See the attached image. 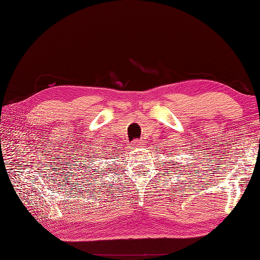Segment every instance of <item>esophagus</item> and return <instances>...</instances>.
<instances>
[{
	"label": "esophagus",
	"instance_id": "34e87169",
	"mask_svg": "<svg viewBox=\"0 0 260 260\" xmlns=\"http://www.w3.org/2000/svg\"><path fill=\"white\" fill-rule=\"evenodd\" d=\"M132 144H133L134 147H142L143 145H144V142L141 140H134L133 142H132Z\"/></svg>",
	"mask_w": 260,
	"mask_h": 260
}]
</instances>
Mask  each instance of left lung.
<instances>
[{"label": "left lung", "instance_id": "left-lung-1", "mask_svg": "<svg viewBox=\"0 0 260 260\" xmlns=\"http://www.w3.org/2000/svg\"><path fill=\"white\" fill-rule=\"evenodd\" d=\"M170 154H171V153H170ZM163 164H164V163H163Z\"/></svg>", "mask_w": 260, "mask_h": 260}]
</instances>
